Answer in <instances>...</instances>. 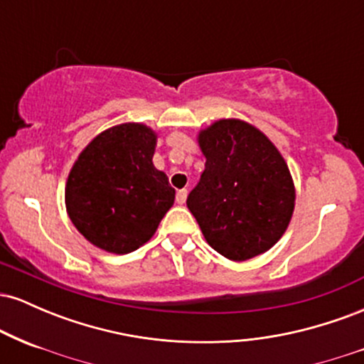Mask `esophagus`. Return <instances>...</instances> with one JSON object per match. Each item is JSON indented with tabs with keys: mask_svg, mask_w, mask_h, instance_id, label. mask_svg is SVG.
Here are the masks:
<instances>
[{
	"mask_svg": "<svg viewBox=\"0 0 364 364\" xmlns=\"http://www.w3.org/2000/svg\"><path fill=\"white\" fill-rule=\"evenodd\" d=\"M186 196H188V190H186V188H183V190H178V193H176V203H179V205H183V203L186 202Z\"/></svg>",
	"mask_w": 364,
	"mask_h": 364,
	"instance_id": "1",
	"label": "esophagus"
}]
</instances>
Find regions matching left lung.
Segmentation results:
<instances>
[{
  "label": "left lung",
  "mask_w": 364,
  "mask_h": 364,
  "mask_svg": "<svg viewBox=\"0 0 364 364\" xmlns=\"http://www.w3.org/2000/svg\"><path fill=\"white\" fill-rule=\"evenodd\" d=\"M205 156L186 205L207 243L245 262L281 240L294 212V183L277 147L253 124L219 119L198 133Z\"/></svg>",
  "instance_id": "1"
}]
</instances>
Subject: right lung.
Returning <instances> with one entry per match:
<instances>
[{"label":"right lung","instance_id":"obj_1","mask_svg":"<svg viewBox=\"0 0 364 364\" xmlns=\"http://www.w3.org/2000/svg\"><path fill=\"white\" fill-rule=\"evenodd\" d=\"M156 144L152 128L118 124L99 133L70 171L66 212L78 232L104 252L139 250L173 207L176 191L152 162Z\"/></svg>","mask_w":364,"mask_h":364}]
</instances>
